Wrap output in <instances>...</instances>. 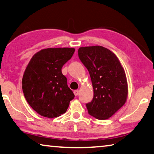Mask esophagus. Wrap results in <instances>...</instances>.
<instances>
[{
  "mask_svg": "<svg viewBox=\"0 0 154 154\" xmlns=\"http://www.w3.org/2000/svg\"><path fill=\"white\" fill-rule=\"evenodd\" d=\"M74 94H75V96H77L78 94H79V90H75V91H74Z\"/></svg>",
  "mask_w": 154,
  "mask_h": 154,
  "instance_id": "obj_1",
  "label": "esophagus"
}]
</instances>
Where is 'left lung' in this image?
<instances>
[{
	"instance_id": "8db88e82",
	"label": "left lung",
	"mask_w": 154,
	"mask_h": 154,
	"mask_svg": "<svg viewBox=\"0 0 154 154\" xmlns=\"http://www.w3.org/2000/svg\"><path fill=\"white\" fill-rule=\"evenodd\" d=\"M78 56L87 68L92 80L94 97L86 104L88 113L98 119H106L118 111L128 96L125 71L119 60L102 46L82 47Z\"/></svg>"
}]
</instances>
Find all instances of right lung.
<instances>
[{"label": "right lung", "mask_w": 154, "mask_h": 154, "mask_svg": "<svg viewBox=\"0 0 154 154\" xmlns=\"http://www.w3.org/2000/svg\"><path fill=\"white\" fill-rule=\"evenodd\" d=\"M75 50L69 48L44 49L28 63L22 78L23 92L29 105L41 116L48 118L60 116L74 98L62 68Z\"/></svg>", "instance_id": "add662e5"}]
</instances>
